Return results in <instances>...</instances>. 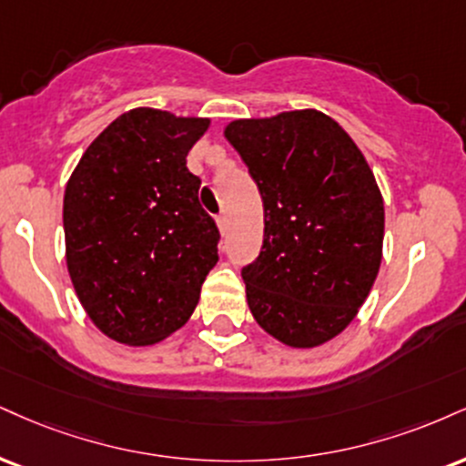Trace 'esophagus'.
Here are the masks:
<instances>
[{
  "mask_svg": "<svg viewBox=\"0 0 466 466\" xmlns=\"http://www.w3.org/2000/svg\"><path fill=\"white\" fill-rule=\"evenodd\" d=\"M217 228H218V232H221V234H228L229 221H228L226 215H218V217H217Z\"/></svg>",
  "mask_w": 466,
  "mask_h": 466,
  "instance_id": "1",
  "label": "esophagus"
}]
</instances>
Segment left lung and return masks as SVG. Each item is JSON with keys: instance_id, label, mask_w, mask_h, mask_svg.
Listing matches in <instances>:
<instances>
[{"instance_id": "8db88e82", "label": "left lung", "mask_w": 466, "mask_h": 466, "mask_svg": "<svg viewBox=\"0 0 466 466\" xmlns=\"http://www.w3.org/2000/svg\"><path fill=\"white\" fill-rule=\"evenodd\" d=\"M258 184L265 240L243 268L256 323L293 350H315L354 321L384 243V199L367 158L332 116L304 108L226 126Z\"/></svg>"}]
</instances>
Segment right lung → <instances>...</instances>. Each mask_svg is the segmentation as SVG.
<instances>
[{
  "label": "right lung",
  "mask_w": 466,
  "mask_h": 466,
  "mask_svg": "<svg viewBox=\"0 0 466 466\" xmlns=\"http://www.w3.org/2000/svg\"><path fill=\"white\" fill-rule=\"evenodd\" d=\"M206 116L132 108L82 154L65 188L66 268L99 332L147 347L182 328L218 262V229L199 206L190 147Z\"/></svg>",
  "instance_id": "right-lung-1"
}]
</instances>
